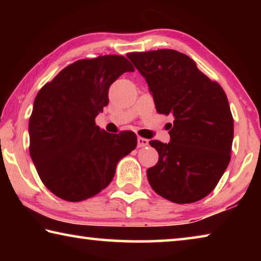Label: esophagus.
Here are the masks:
<instances>
[{"label": "esophagus", "instance_id": "obj_1", "mask_svg": "<svg viewBox=\"0 0 261 261\" xmlns=\"http://www.w3.org/2000/svg\"><path fill=\"white\" fill-rule=\"evenodd\" d=\"M137 145H138V147H145L148 145V139L146 138H141V137H138V139H137Z\"/></svg>", "mask_w": 261, "mask_h": 261}]
</instances>
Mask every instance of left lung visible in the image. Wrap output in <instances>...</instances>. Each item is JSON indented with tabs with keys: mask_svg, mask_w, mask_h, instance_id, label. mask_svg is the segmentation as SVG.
Wrapping results in <instances>:
<instances>
[{
	"mask_svg": "<svg viewBox=\"0 0 261 261\" xmlns=\"http://www.w3.org/2000/svg\"><path fill=\"white\" fill-rule=\"evenodd\" d=\"M146 79L159 114H173L168 144L151 140L159 161L147 169L161 197L190 204L213 191L230 161L233 118L227 95L192 59L173 49L126 55Z\"/></svg>",
	"mask_w": 261,
	"mask_h": 261,
	"instance_id": "left-lung-1",
	"label": "left lung"
}]
</instances>
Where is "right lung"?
Here are the masks:
<instances>
[{
  "instance_id": "add662e5",
  "label": "right lung",
  "mask_w": 261,
  "mask_h": 261,
  "mask_svg": "<svg viewBox=\"0 0 261 261\" xmlns=\"http://www.w3.org/2000/svg\"><path fill=\"white\" fill-rule=\"evenodd\" d=\"M135 68L105 55L68 65L35 96L29 122L30 155L42 183L61 199L82 201L114 178L117 162L137 146L132 131L112 135L95 124L112 84Z\"/></svg>"
}]
</instances>
